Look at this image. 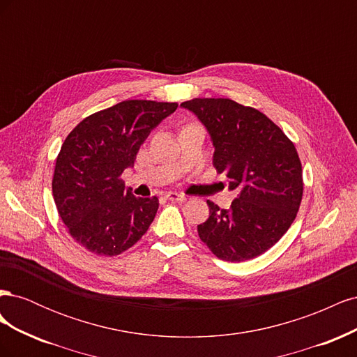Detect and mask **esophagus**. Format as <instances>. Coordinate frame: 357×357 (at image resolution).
<instances>
[{
	"mask_svg": "<svg viewBox=\"0 0 357 357\" xmlns=\"http://www.w3.org/2000/svg\"><path fill=\"white\" fill-rule=\"evenodd\" d=\"M167 198H168L169 201H177V202L186 201V197L183 195V193H177V192H168V193H167Z\"/></svg>",
	"mask_w": 357,
	"mask_h": 357,
	"instance_id": "1",
	"label": "esophagus"
}]
</instances>
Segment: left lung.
<instances>
[{"label": "left lung", "mask_w": 357, "mask_h": 357, "mask_svg": "<svg viewBox=\"0 0 357 357\" xmlns=\"http://www.w3.org/2000/svg\"><path fill=\"white\" fill-rule=\"evenodd\" d=\"M180 107L210 134L213 165L236 192L229 210L207 201L210 218L199 238L222 261L265 253L287 232L299 210L302 167L294 143L271 119L228 98H195Z\"/></svg>", "instance_id": "8db88e82"}]
</instances>
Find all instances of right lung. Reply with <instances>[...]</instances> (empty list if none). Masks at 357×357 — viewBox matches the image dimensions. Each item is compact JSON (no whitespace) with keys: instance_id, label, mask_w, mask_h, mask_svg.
I'll list each match as a JSON object with an SVG mask.
<instances>
[{"instance_id":"right-lung-1","label":"right lung","mask_w":357,"mask_h":357,"mask_svg":"<svg viewBox=\"0 0 357 357\" xmlns=\"http://www.w3.org/2000/svg\"><path fill=\"white\" fill-rule=\"evenodd\" d=\"M176 109L177 102L122 101L83 119L66 138L52 192L68 232L89 252L121 255L147 232L159 201L137 198L121 176L134 167L149 134Z\"/></svg>"}]
</instances>
